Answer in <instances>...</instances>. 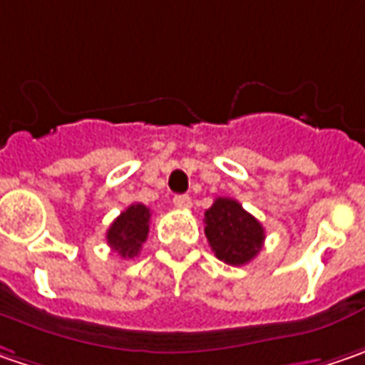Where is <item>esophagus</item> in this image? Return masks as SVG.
Returning a JSON list of instances; mask_svg holds the SVG:
<instances>
[{
  "instance_id": "1",
  "label": "esophagus",
  "mask_w": 365,
  "mask_h": 365,
  "mask_svg": "<svg viewBox=\"0 0 365 365\" xmlns=\"http://www.w3.org/2000/svg\"><path fill=\"white\" fill-rule=\"evenodd\" d=\"M173 204H175L178 208H190V206H192V198H190L187 194H180V196L173 198Z\"/></svg>"
}]
</instances>
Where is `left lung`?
<instances>
[{
  "instance_id": "left-lung-1",
  "label": "left lung",
  "mask_w": 365,
  "mask_h": 365,
  "mask_svg": "<svg viewBox=\"0 0 365 365\" xmlns=\"http://www.w3.org/2000/svg\"><path fill=\"white\" fill-rule=\"evenodd\" d=\"M204 232L214 255L229 265H245L263 247L262 222L232 198H216L204 212Z\"/></svg>"
}]
</instances>
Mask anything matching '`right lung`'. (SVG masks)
<instances>
[{
	"mask_svg": "<svg viewBox=\"0 0 365 365\" xmlns=\"http://www.w3.org/2000/svg\"><path fill=\"white\" fill-rule=\"evenodd\" d=\"M149 222H151V210L145 204H130L124 212L110 225L106 232L108 245L116 251L120 257L133 259L140 253L143 243L149 235Z\"/></svg>",
	"mask_w": 365,
	"mask_h": 365,
	"instance_id": "right-lung-1",
	"label": "right lung"
}]
</instances>
